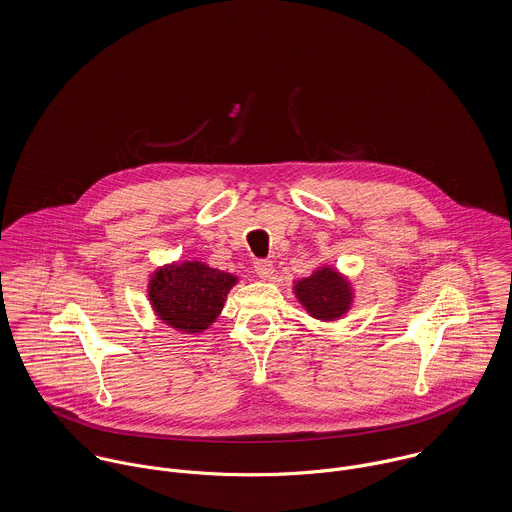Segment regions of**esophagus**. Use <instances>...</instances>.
Listing matches in <instances>:
<instances>
[{"instance_id":"34e87169","label":"esophagus","mask_w":512,"mask_h":512,"mask_svg":"<svg viewBox=\"0 0 512 512\" xmlns=\"http://www.w3.org/2000/svg\"><path fill=\"white\" fill-rule=\"evenodd\" d=\"M254 272L260 280H270L274 276V264L270 260H258L254 264Z\"/></svg>"}]
</instances>
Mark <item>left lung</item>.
Here are the masks:
<instances>
[{"label": "left lung", "instance_id": "left-lung-1", "mask_svg": "<svg viewBox=\"0 0 512 512\" xmlns=\"http://www.w3.org/2000/svg\"><path fill=\"white\" fill-rule=\"evenodd\" d=\"M292 290L309 317L323 323L343 319L357 297L349 276L331 264H321L307 278L293 280Z\"/></svg>", "mask_w": 512, "mask_h": 512}]
</instances>
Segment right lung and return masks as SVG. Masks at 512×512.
Returning <instances> with one entry per match:
<instances>
[{
  "mask_svg": "<svg viewBox=\"0 0 512 512\" xmlns=\"http://www.w3.org/2000/svg\"><path fill=\"white\" fill-rule=\"evenodd\" d=\"M238 276L201 260H173L147 276V299L153 315L167 327L201 335L217 319Z\"/></svg>",
  "mask_w": 512,
  "mask_h": 512,
  "instance_id": "add662e5",
  "label": "right lung"
}]
</instances>
